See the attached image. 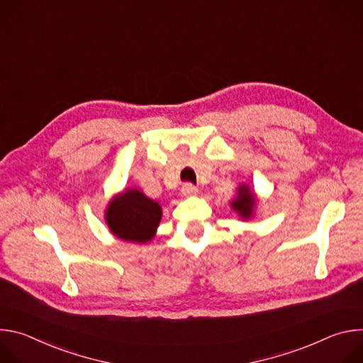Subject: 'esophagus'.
Instances as JSON below:
<instances>
[{
  "label": "esophagus",
  "mask_w": 363,
  "mask_h": 363,
  "mask_svg": "<svg viewBox=\"0 0 363 363\" xmlns=\"http://www.w3.org/2000/svg\"><path fill=\"white\" fill-rule=\"evenodd\" d=\"M181 191H182L184 196H195L198 194V188L194 186L192 184H185Z\"/></svg>",
  "instance_id": "esophagus-1"
}]
</instances>
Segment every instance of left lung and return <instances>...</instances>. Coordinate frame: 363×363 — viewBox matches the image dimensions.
<instances>
[{"instance_id":"8db88e82","label":"left lung","mask_w":363,"mask_h":363,"mask_svg":"<svg viewBox=\"0 0 363 363\" xmlns=\"http://www.w3.org/2000/svg\"><path fill=\"white\" fill-rule=\"evenodd\" d=\"M230 205H231L233 211H235L241 220L247 221V220L252 218L254 210L257 206L255 192L247 184H241V185H238L237 195L230 202Z\"/></svg>"}]
</instances>
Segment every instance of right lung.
Masks as SVG:
<instances>
[{
    "label": "right lung",
    "mask_w": 363,
    "mask_h": 363,
    "mask_svg": "<svg viewBox=\"0 0 363 363\" xmlns=\"http://www.w3.org/2000/svg\"><path fill=\"white\" fill-rule=\"evenodd\" d=\"M105 220L116 238L145 244L157 235L162 220V206L140 189L129 188L109 201Z\"/></svg>",
    "instance_id": "right-lung-1"
}]
</instances>
